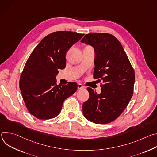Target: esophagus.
Here are the masks:
<instances>
[{
  "mask_svg": "<svg viewBox=\"0 0 157 157\" xmlns=\"http://www.w3.org/2000/svg\"><path fill=\"white\" fill-rule=\"evenodd\" d=\"M82 88H84V86L81 84L78 83V89H82Z\"/></svg>",
  "mask_w": 157,
  "mask_h": 157,
  "instance_id": "1",
  "label": "esophagus"
}]
</instances>
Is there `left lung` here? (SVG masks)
<instances>
[{
	"label": "left lung",
	"mask_w": 157,
	"mask_h": 157,
	"mask_svg": "<svg viewBox=\"0 0 157 157\" xmlns=\"http://www.w3.org/2000/svg\"><path fill=\"white\" fill-rule=\"evenodd\" d=\"M81 42L94 48V78L102 82L100 94L87 88L89 98L82 104L83 115L95 124L110 123L123 113L130 102L135 73L121 43L113 35L89 33Z\"/></svg>",
	"instance_id": "8db88e82"
}]
</instances>
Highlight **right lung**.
Wrapping results in <instances>:
<instances>
[{
	"mask_svg": "<svg viewBox=\"0 0 157 157\" xmlns=\"http://www.w3.org/2000/svg\"><path fill=\"white\" fill-rule=\"evenodd\" d=\"M84 34L53 32L38 43L30 55L20 78V89L29 113L39 119H50L61 112L64 101L77 90L75 82L58 85L56 76L66 67V54Z\"/></svg>",
	"mask_w": 157,
	"mask_h": 157,
	"instance_id": "add662e5",
	"label": "right lung"
}]
</instances>
